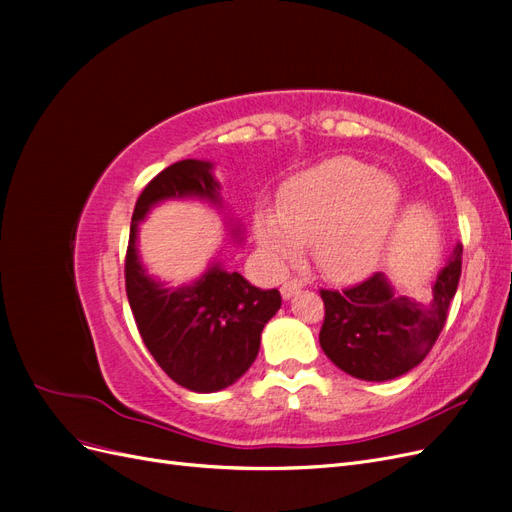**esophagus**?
Instances as JSON below:
<instances>
[{
  "label": "esophagus",
  "mask_w": 512,
  "mask_h": 512,
  "mask_svg": "<svg viewBox=\"0 0 512 512\" xmlns=\"http://www.w3.org/2000/svg\"><path fill=\"white\" fill-rule=\"evenodd\" d=\"M301 288H303V282H301V280H288V282H284V286H282L280 290H282V297L288 301V299H292L294 294H297Z\"/></svg>",
  "instance_id": "34e87169"
}]
</instances>
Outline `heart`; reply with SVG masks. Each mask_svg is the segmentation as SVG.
Instances as JSON below:
<instances>
[{"label":"heart","mask_w":512,"mask_h":512,"mask_svg":"<svg viewBox=\"0 0 512 512\" xmlns=\"http://www.w3.org/2000/svg\"><path fill=\"white\" fill-rule=\"evenodd\" d=\"M401 194L378 168L337 156L286 181L280 209H260L254 237L275 271L312 245L316 269L331 282L359 280L378 265L397 222Z\"/></svg>","instance_id":"obj_1"}]
</instances>
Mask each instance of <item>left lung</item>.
<instances>
[{"label":"left lung","mask_w":512,"mask_h":512,"mask_svg":"<svg viewBox=\"0 0 512 512\" xmlns=\"http://www.w3.org/2000/svg\"><path fill=\"white\" fill-rule=\"evenodd\" d=\"M461 252V245H455L425 303L397 294L384 273L346 290H320L324 354L352 378L367 382L408 374L429 354L444 327L459 286Z\"/></svg>","instance_id":"obj_1"}]
</instances>
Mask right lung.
I'll return each mask as SVG.
<instances>
[{
  "label": "right lung",
  "mask_w": 512,
  "mask_h": 512,
  "mask_svg": "<svg viewBox=\"0 0 512 512\" xmlns=\"http://www.w3.org/2000/svg\"><path fill=\"white\" fill-rule=\"evenodd\" d=\"M173 198H196L224 209L213 164L175 162L138 196L126 254V292L143 342L168 378L194 393H215L252 367L262 329L282 307V297L277 288L262 290L241 273H228L218 258L194 282L177 288L151 277L138 256V224L153 207ZM228 224L232 237L241 239L239 222L228 218Z\"/></svg>",
  "instance_id": "1"
}]
</instances>
